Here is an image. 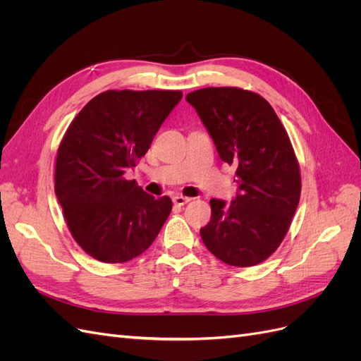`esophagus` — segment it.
I'll list each match as a JSON object with an SVG mask.
<instances>
[{"label":"esophagus","instance_id":"obj_1","mask_svg":"<svg viewBox=\"0 0 361 361\" xmlns=\"http://www.w3.org/2000/svg\"><path fill=\"white\" fill-rule=\"evenodd\" d=\"M191 199L190 197H185V195H174L173 197V203L174 204H178V206H183V204H187L188 202H190Z\"/></svg>","mask_w":361,"mask_h":361}]
</instances>
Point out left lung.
I'll return each instance as SVG.
<instances>
[{
    "label": "left lung",
    "instance_id": "obj_1",
    "mask_svg": "<svg viewBox=\"0 0 361 361\" xmlns=\"http://www.w3.org/2000/svg\"><path fill=\"white\" fill-rule=\"evenodd\" d=\"M187 101L238 178L232 203L211 200L203 243L227 265H257L279 248L300 202L301 174L289 135L257 93L206 87L188 93Z\"/></svg>",
    "mask_w": 361,
    "mask_h": 361
}]
</instances>
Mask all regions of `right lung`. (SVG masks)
<instances>
[{
	"label": "right lung",
	"mask_w": 361,
	"mask_h": 361,
	"mask_svg": "<svg viewBox=\"0 0 361 361\" xmlns=\"http://www.w3.org/2000/svg\"><path fill=\"white\" fill-rule=\"evenodd\" d=\"M179 90H106L73 118L57 150L56 195L73 239L93 259L123 264L152 245L171 212L125 179L146 155Z\"/></svg>",
	"instance_id": "1"
}]
</instances>
